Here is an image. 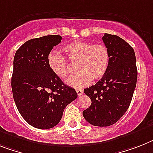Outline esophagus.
<instances>
[{"mask_svg":"<svg viewBox=\"0 0 153 153\" xmlns=\"http://www.w3.org/2000/svg\"><path fill=\"white\" fill-rule=\"evenodd\" d=\"M76 93H77L78 96H79V95H81V94H83V90H81V89H76Z\"/></svg>","mask_w":153,"mask_h":153,"instance_id":"esophagus-1","label":"esophagus"}]
</instances>
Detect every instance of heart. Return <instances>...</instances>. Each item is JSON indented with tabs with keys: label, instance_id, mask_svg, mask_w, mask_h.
Masks as SVG:
<instances>
[{
	"label": "heart",
	"instance_id": "b5f03b06",
	"mask_svg": "<svg viewBox=\"0 0 153 153\" xmlns=\"http://www.w3.org/2000/svg\"><path fill=\"white\" fill-rule=\"evenodd\" d=\"M69 60L76 63V75L66 80V84L75 88H84L91 80L102 79L108 70L110 55L108 48L102 44L85 41H74L62 48ZM48 68L54 75L59 78H66L69 69L66 59L59 53L50 52L47 57Z\"/></svg>",
	"mask_w": 153,
	"mask_h": 153
}]
</instances>
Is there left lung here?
I'll return each mask as SVG.
<instances>
[{"instance_id":"8db88e82","label":"left lung","mask_w":153,"mask_h":153,"mask_svg":"<svg viewBox=\"0 0 153 153\" xmlns=\"http://www.w3.org/2000/svg\"><path fill=\"white\" fill-rule=\"evenodd\" d=\"M102 40L110 55L109 65L99 81L84 90L92 102L83 116L91 125L108 127L117 123L129 108L137 70L134 51L128 43L108 33H105Z\"/></svg>"}]
</instances>
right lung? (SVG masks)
<instances>
[{
    "mask_svg": "<svg viewBox=\"0 0 153 153\" xmlns=\"http://www.w3.org/2000/svg\"><path fill=\"white\" fill-rule=\"evenodd\" d=\"M59 35H48L24 43L14 57L11 89L16 107L32 127L49 129L59 123L67 105L77 98L48 68L47 57L61 42Z\"/></svg>",
    "mask_w": 153,
    "mask_h": 153,
    "instance_id": "1",
    "label": "right lung"
}]
</instances>
